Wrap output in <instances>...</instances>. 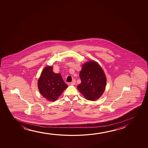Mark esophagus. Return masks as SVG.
Instances as JSON below:
<instances>
[{
  "label": "esophagus",
  "mask_w": 148,
  "mask_h": 148,
  "mask_svg": "<svg viewBox=\"0 0 148 148\" xmlns=\"http://www.w3.org/2000/svg\"><path fill=\"white\" fill-rule=\"evenodd\" d=\"M75 83H76V80L74 79V80H73L71 82V83H70V84H71V85H75Z\"/></svg>",
  "instance_id": "1"
}]
</instances>
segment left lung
<instances>
[{
	"instance_id": "8db88e82",
	"label": "left lung",
	"mask_w": 148,
	"mask_h": 148,
	"mask_svg": "<svg viewBox=\"0 0 148 148\" xmlns=\"http://www.w3.org/2000/svg\"><path fill=\"white\" fill-rule=\"evenodd\" d=\"M81 82L77 89L85 99L95 101L99 99L105 91L106 78L103 70L98 63L89 61L83 64L79 73Z\"/></svg>"
}]
</instances>
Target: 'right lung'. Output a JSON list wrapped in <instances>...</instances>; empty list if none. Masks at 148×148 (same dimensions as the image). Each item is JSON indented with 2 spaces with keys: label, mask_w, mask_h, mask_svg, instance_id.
<instances>
[{
  "label": "right lung",
  "mask_w": 148,
  "mask_h": 148,
  "mask_svg": "<svg viewBox=\"0 0 148 148\" xmlns=\"http://www.w3.org/2000/svg\"><path fill=\"white\" fill-rule=\"evenodd\" d=\"M67 87L61 75L54 73L51 66L44 68L38 81L41 95L49 101H55Z\"/></svg>",
  "instance_id": "obj_1"
}]
</instances>
